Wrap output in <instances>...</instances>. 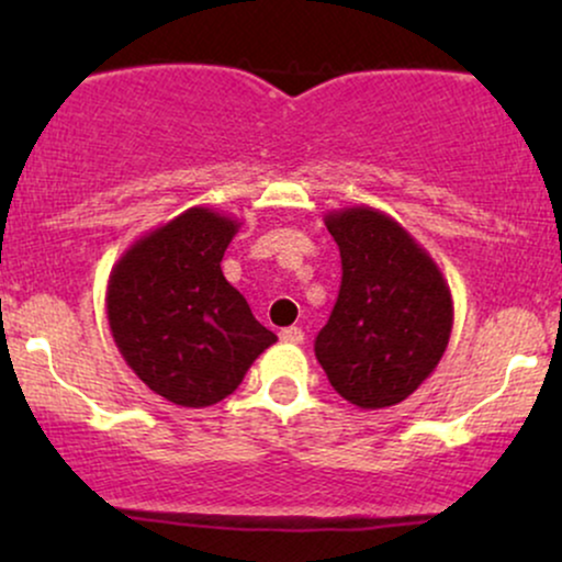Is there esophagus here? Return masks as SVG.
Segmentation results:
<instances>
[{
    "label": "esophagus",
    "instance_id": "esophagus-1",
    "mask_svg": "<svg viewBox=\"0 0 562 562\" xmlns=\"http://www.w3.org/2000/svg\"><path fill=\"white\" fill-rule=\"evenodd\" d=\"M280 338L285 344H303V330L301 327H285V330H280Z\"/></svg>",
    "mask_w": 562,
    "mask_h": 562
}]
</instances>
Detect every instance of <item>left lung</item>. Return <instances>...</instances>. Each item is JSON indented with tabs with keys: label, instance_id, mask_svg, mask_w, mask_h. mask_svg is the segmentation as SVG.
I'll return each mask as SVG.
<instances>
[{
	"label": "left lung",
	"instance_id": "8db88e82",
	"mask_svg": "<svg viewBox=\"0 0 562 562\" xmlns=\"http://www.w3.org/2000/svg\"><path fill=\"white\" fill-rule=\"evenodd\" d=\"M340 250V293L314 351L348 404L404 402L441 362L454 325L449 282L396 218L370 205L325 216Z\"/></svg>",
	"mask_w": 562,
	"mask_h": 562
}]
</instances>
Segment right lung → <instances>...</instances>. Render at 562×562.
<instances>
[{
	"instance_id": "1",
	"label": "right lung",
	"mask_w": 562,
	"mask_h": 562,
	"mask_svg": "<svg viewBox=\"0 0 562 562\" xmlns=\"http://www.w3.org/2000/svg\"><path fill=\"white\" fill-rule=\"evenodd\" d=\"M240 222L187 209L134 240L108 280V325L124 362L158 396L211 406L243 383L277 335L222 272Z\"/></svg>"
}]
</instances>
